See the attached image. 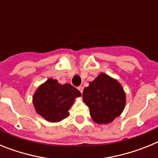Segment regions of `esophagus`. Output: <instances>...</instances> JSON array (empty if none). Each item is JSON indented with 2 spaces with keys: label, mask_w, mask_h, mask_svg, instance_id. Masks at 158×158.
Masks as SVG:
<instances>
[{
  "label": "esophagus",
  "mask_w": 158,
  "mask_h": 158,
  "mask_svg": "<svg viewBox=\"0 0 158 158\" xmlns=\"http://www.w3.org/2000/svg\"><path fill=\"white\" fill-rule=\"evenodd\" d=\"M77 89H78V90L81 92V93H83V87H82V86H78Z\"/></svg>",
  "instance_id": "1"
}]
</instances>
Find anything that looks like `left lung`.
I'll return each instance as SVG.
<instances>
[{"instance_id": "left-lung-1", "label": "left lung", "mask_w": 158, "mask_h": 158, "mask_svg": "<svg viewBox=\"0 0 158 158\" xmlns=\"http://www.w3.org/2000/svg\"><path fill=\"white\" fill-rule=\"evenodd\" d=\"M85 104L93 121L99 124L112 122L120 115L126 104L123 87L116 80L100 73L83 91Z\"/></svg>"}]
</instances>
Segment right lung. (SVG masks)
<instances>
[{
    "instance_id": "right-lung-1",
    "label": "right lung",
    "mask_w": 158,
    "mask_h": 158,
    "mask_svg": "<svg viewBox=\"0 0 158 158\" xmlns=\"http://www.w3.org/2000/svg\"><path fill=\"white\" fill-rule=\"evenodd\" d=\"M79 90L70 84L61 85L50 78L40 85L33 96L38 114L49 122H59L69 115V109L74 99L81 96Z\"/></svg>"
}]
</instances>
